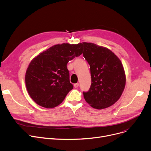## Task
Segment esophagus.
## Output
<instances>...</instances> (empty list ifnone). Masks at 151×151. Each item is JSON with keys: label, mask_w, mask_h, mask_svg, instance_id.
Masks as SVG:
<instances>
[{"label": "esophagus", "mask_w": 151, "mask_h": 151, "mask_svg": "<svg viewBox=\"0 0 151 151\" xmlns=\"http://www.w3.org/2000/svg\"><path fill=\"white\" fill-rule=\"evenodd\" d=\"M78 86H79V83H75V84H74V87H75V88H78Z\"/></svg>", "instance_id": "obj_1"}]
</instances>
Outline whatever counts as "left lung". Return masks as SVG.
I'll use <instances>...</instances> for the list:
<instances>
[{
    "label": "left lung",
    "instance_id": "obj_1",
    "mask_svg": "<svg viewBox=\"0 0 151 151\" xmlns=\"http://www.w3.org/2000/svg\"><path fill=\"white\" fill-rule=\"evenodd\" d=\"M83 56L90 65L92 83L83 92L85 100L93 108L104 109L119 99L126 78L121 61L106 47L83 42Z\"/></svg>",
    "mask_w": 151,
    "mask_h": 151
}]
</instances>
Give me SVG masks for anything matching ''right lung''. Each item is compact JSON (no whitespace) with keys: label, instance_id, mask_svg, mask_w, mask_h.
<instances>
[{"label":"right lung","instance_id":"obj_1","mask_svg":"<svg viewBox=\"0 0 151 151\" xmlns=\"http://www.w3.org/2000/svg\"><path fill=\"white\" fill-rule=\"evenodd\" d=\"M81 43L54 45L34 58L25 81L30 97L38 105L52 108L60 105L73 88L70 82L68 62L83 53Z\"/></svg>","mask_w":151,"mask_h":151}]
</instances>
